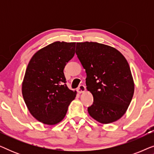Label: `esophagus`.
<instances>
[{
	"mask_svg": "<svg viewBox=\"0 0 154 154\" xmlns=\"http://www.w3.org/2000/svg\"><path fill=\"white\" fill-rule=\"evenodd\" d=\"M85 90H86V89H85V86H84L83 85H79V87L77 88V92H79V94L83 93V92H85Z\"/></svg>",
	"mask_w": 154,
	"mask_h": 154,
	"instance_id": "1",
	"label": "esophagus"
}]
</instances>
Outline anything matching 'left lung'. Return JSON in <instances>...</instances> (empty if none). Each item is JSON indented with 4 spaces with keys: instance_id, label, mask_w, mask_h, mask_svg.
<instances>
[{
    "instance_id": "8db88e82",
    "label": "left lung",
    "mask_w": 154,
    "mask_h": 154,
    "mask_svg": "<svg viewBox=\"0 0 154 154\" xmlns=\"http://www.w3.org/2000/svg\"><path fill=\"white\" fill-rule=\"evenodd\" d=\"M75 53L85 69L87 90L94 102L88 108L92 119L108 124L121 119L133 97L129 64L116 48L96 42L76 43Z\"/></svg>"
}]
</instances>
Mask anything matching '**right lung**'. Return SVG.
Listing matches in <instances>:
<instances>
[{"mask_svg":"<svg viewBox=\"0 0 154 154\" xmlns=\"http://www.w3.org/2000/svg\"><path fill=\"white\" fill-rule=\"evenodd\" d=\"M75 43L57 41L31 57L22 83V95L31 114L46 125L62 121L76 91L69 89L64 69L75 54Z\"/></svg>","mask_w":154,"mask_h":154,"instance_id":"add662e5","label":"right lung"}]
</instances>
